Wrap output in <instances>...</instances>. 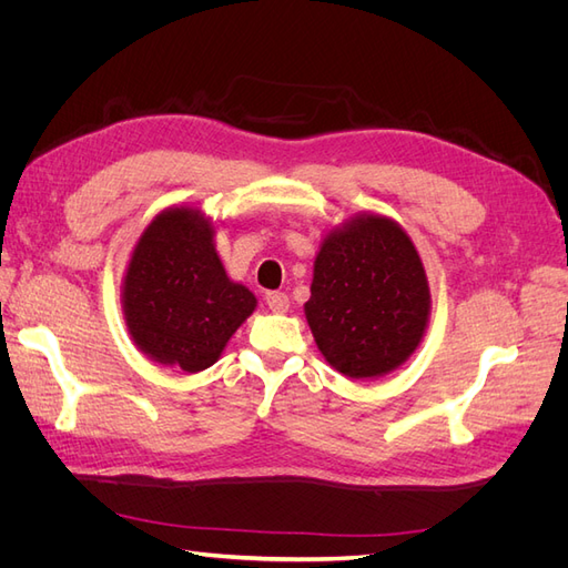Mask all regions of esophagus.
<instances>
[{
    "instance_id": "34e87169",
    "label": "esophagus",
    "mask_w": 568,
    "mask_h": 568,
    "mask_svg": "<svg viewBox=\"0 0 568 568\" xmlns=\"http://www.w3.org/2000/svg\"><path fill=\"white\" fill-rule=\"evenodd\" d=\"M265 301H267L272 313H280L282 315V313L288 311V296L282 294V291H270V294L265 296Z\"/></svg>"
}]
</instances>
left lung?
Listing matches in <instances>:
<instances>
[{"label":"left lung","instance_id":"8db88e82","mask_svg":"<svg viewBox=\"0 0 568 568\" xmlns=\"http://www.w3.org/2000/svg\"><path fill=\"white\" fill-rule=\"evenodd\" d=\"M322 357L348 379H379L422 346L432 288L393 217L357 213L324 234L303 305Z\"/></svg>","mask_w":568,"mask_h":568}]
</instances>
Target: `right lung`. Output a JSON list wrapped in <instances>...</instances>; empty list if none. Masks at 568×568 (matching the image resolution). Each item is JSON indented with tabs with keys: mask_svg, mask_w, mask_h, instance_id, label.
Listing matches in <instances>:
<instances>
[{
	"mask_svg": "<svg viewBox=\"0 0 568 568\" xmlns=\"http://www.w3.org/2000/svg\"><path fill=\"white\" fill-rule=\"evenodd\" d=\"M120 305L136 348L163 367L196 374L217 363L257 298L227 277L213 220L196 205H173L136 239Z\"/></svg>",
	"mask_w": 568,
	"mask_h": 568,
	"instance_id": "obj_1",
	"label": "right lung"
}]
</instances>
